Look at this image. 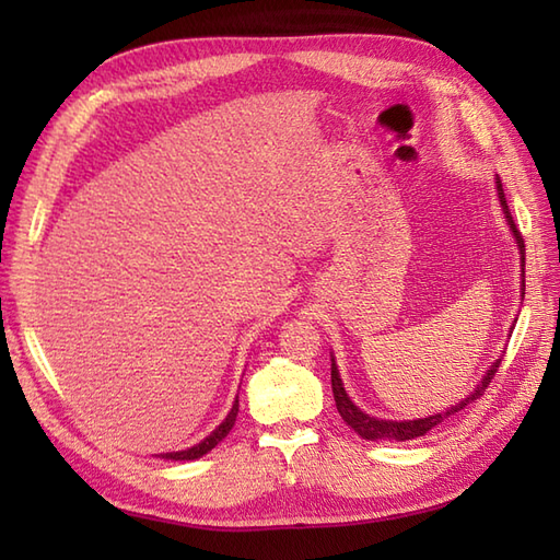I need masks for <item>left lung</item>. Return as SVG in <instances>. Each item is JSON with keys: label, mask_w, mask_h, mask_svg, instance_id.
I'll return each instance as SVG.
<instances>
[{"label": "left lung", "mask_w": 560, "mask_h": 560, "mask_svg": "<svg viewBox=\"0 0 560 560\" xmlns=\"http://www.w3.org/2000/svg\"><path fill=\"white\" fill-rule=\"evenodd\" d=\"M495 189H498V199H501V207H503V213H505V219H508L510 231H513L515 241H517L522 267H525V241H522V233L517 231V225L513 221V213H510V209H508V201H505V195H503L501 180H495ZM522 299H525V293H522ZM498 365H501V359H498L489 368V371H486V375H483L481 383L477 385V389H474L471 395L464 397L459 404H455V407H450V409L440 411L435 416H428V419H416V421H383V419H375V416H368L365 411H361L351 401V397L347 395V389H343V383H341V377H339L335 359H331V392H335V401H337V409L341 413V419L347 421L363 440H413V438L425 435L428 431H431V428H435L438 423H443L445 419H450V416H455L457 411H462L474 399H479L483 392H486V387L491 385L493 375L498 373Z\"/></svg>", "instance_id": "1"}]
</instances>
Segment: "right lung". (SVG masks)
I'll list each match as a JSON object with an SVG mask.
<instances>
[{
    "instance_id": "obj_1",
    "label": "right lung",
    "mask_w": 560,
    "mask_h": 560,
    "mask_svg": "<svg viewBox=\"0 0 560 560\" xmlns=\"http://www.w3.org/2000/svg\"><path fill=\"white\" fill-rule=\"evenodd\" d=\"M235 416H237V399H235V404H233V409H231V413L225 416V421L217 428V431H213L211 435H207L205 440H201L199 445H195V447H187V450H180V452H165V455H161L163 459H175V462H185V459H197V457H201V455H207L209 450H213L217 447L221 440L231 433V428L235 425Z\"/></svg>"
}]
</instances>
